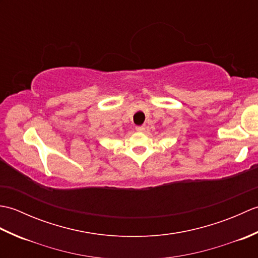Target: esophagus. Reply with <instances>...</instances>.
<instances>
[{
  "label": "esophagus",
  "instance_id": "34e87169",
  "mask_svg": "<svg viewBox=\"0 0 258 258\" xmlns=\"http://www.w3.org/2000/svg\"><path fill=\"white\" fill-rule=\"evenodd\" d=\"M136 131L138 132H143V131H145V125H141V126H136Z\"/></svg>",
  "mask_w": 258,
  "mask_h": 258
}]
</instances>
